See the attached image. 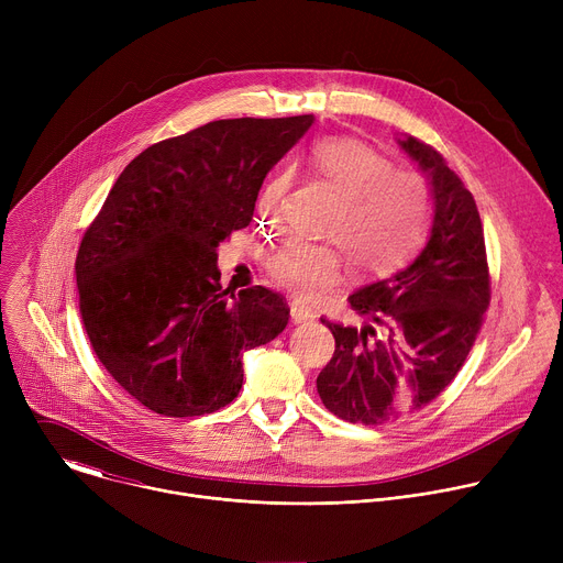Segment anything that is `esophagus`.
Segmentation results:
<instances>
[{
	"label": "esophagus",
	"instance_id": "obj_1",
	"mask_svg": "<svg viewBox=\"0 0 563 563\" xmlns=\"http://www.w3.org/2000/svg\"><path fill=\"white\" fill-rule=\"evenodd\" d=\"M289 311H291V320H294V323H309V320L316 318V313H313L309 307L300 305V302H291V305H289Z\"/></svg>",
	"mask_w": 563,
	"mask_h": 563
}]
</instances>
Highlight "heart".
<instances>
[{"label":"heart","instance_id":"obj_1","mask_svg":"<svg viewBox=\"0 0 563 563\" xmlns=\"http://www.w3.org/2000/svg\"><path fill=\"white\" fill-rule=\"evenodd\" d=\"M311 165L341 194L325 235L343 250L358 274H385L404 263L432 218V194L423 176L394 169L365 142L325 137L311 146ZM287 178H274L261 194L258 209L274 216ZM274 283L300 300H316L341 280L343 256L334 245L289 240L267 261Z\"/></svg>","mask_w":563,"mask_h":563}]
</instances>
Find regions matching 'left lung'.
<instances>
[{"label":"left lung","mask_w":563,"mask_h":563,"mask_svg":"<svg viewBox=\"0 0 563 563\" xmlns=\"http://www.w3.org/2000/svg\"><path fill=\"white\" fill-rule=\"evenodd\" d=\"M428 174L434 222L408 267L347 300L363 325L323 320L336 341L316 378L323 406L347 423L383 426L426 408L463 367L490 307V269L476 202L441 153L400 140Z\"/></svg>","instance_id":"8db88e82"}]
</instances>
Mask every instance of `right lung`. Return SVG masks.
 <instances>
[{"label": "right lung", "mask_w": 563, "mask_h": 563, "mask_svg": "<svg viewBox=\"0 0 563 563\" xmlns=\"http://www.w3.org/2000/svg\"><path fill=\"white\" fill-rule=\"evenodd\" d=\"M313 115L216 120L124 167L75 258L79 313L115 383L163 417L211 415L243 387V356L289 323L263 287L229 296L218 245L252 222L267 172Z\"/></svg>", "instance_id": "obj_1"}]
</instances>
